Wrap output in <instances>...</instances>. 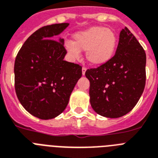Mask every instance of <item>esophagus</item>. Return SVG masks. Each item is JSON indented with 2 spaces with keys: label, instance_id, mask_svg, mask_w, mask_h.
I'll use <instances>...</instances> for the list:
<instances>
[{
  "label": "esophagus",
  "instance_id": "esophagus-1",
  "mask_svg": "<svg viewBox=\"0 0 158 158\" xmlns=\"http://www.w3.org/2000/svg\"><path fill=\"white\" fill-rule=\"evenodd\" d=\"M85 71H86V68H85V67H83L82 68V75H85Z\"/></svg>",
  "mask_w": 158,
  "mask_h": 158
}]
</instances>
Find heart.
Segmentation results:
<instances>
[{"label": "heart", "instance_id": "b5f03b06", "mask_svg": "<svg viewBox=\"0 0 158 158\" xmlns=\"http://www.w3.org/2000/svg\"><path fill=\"white\" fill-rule=\"evenodd\" d=\"M117 45V35L113 29L95 26L76 33L73 42L67 41L65 48L73 59L80 57L81 51H86L87 61L100 66L113 57Z\"/></svg>", "mask_w": 158, "mask_h": 158}]
</instances>
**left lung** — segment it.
<instances>
[{"label": "left lung", "instance_id": "8db88e82", "mask_svg": "<svg viewBox=\"0 0 158 158\" xmlns=\"http://www.w3.org/2000/svg\"><path fill=\"white\" fill-rule=\"evenodd\" d=\"M146 54L127 27L120 32L113 57L96 69H87L90 104L103 117L117 118L131 112L143 94Z\"/></svg>", "mask_w": 158, "mask_h": 158}]
</instances>
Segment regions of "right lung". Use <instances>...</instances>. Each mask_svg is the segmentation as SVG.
<instances>
[{"mask_svg": "<svg viewBox=\"0 0 158 158\" xmlns=\"http://www.w3.org/2000/svg\"><path fill=\"white\" fill-rule=\"evenodd\" d=\"M68 26L63 23L39 28L26 40L15 59L18 99L40 119H52L64 112L82 75L81 66L64 60V39L55 40Z\"/></svg>", "mask_w": 158, "mask_h": 158, "instance_id": "1", "label": "right lung"}]
</instances>
